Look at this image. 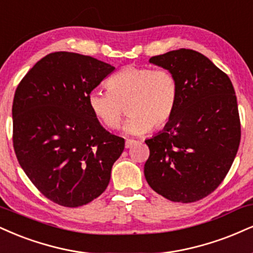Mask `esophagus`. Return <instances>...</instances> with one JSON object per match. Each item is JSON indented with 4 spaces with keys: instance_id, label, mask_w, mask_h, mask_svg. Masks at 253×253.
I'll list each match as a JSON object with an SVG mask.
<instances>
[{
    "instance_id": "obj_1",
    "label": "esophagus",
    "mask_w": 253,
    "mask_h": 253,
    "mask_svg": "<svg viewBox=\"0 0 253 253\" xmlns=\"http://www.w3.org/2000/svg\"><path fill=\"white\" fill-rule=\"evenodd\" d=\"M136 144V140H133V139H127L126 140V148H130L133 147Z\"/></svg>"
}]
</instances>
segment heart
<instances>
[{"label": "heart", "instance_id": "obj_1", "mask_svg": "<svg viewBox=\"0 0 253 253\" xmlns=\"http://www.w3.org/2000/svg\"><path fill=\"white\" fill-rule=\"evenodd\" d=\"M107 89L88 95L93 115L106 128L118 129L126 107L130 117L125 129L135 135L165 127L179 100L178 80L166 68L126 66L109 78Z\"/></svg>", "mask_w": 253, "mask_h": 253}]
</instances>
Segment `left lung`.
Segmentation results:
<instances>
[{
  "label": "left lung",
  "instance_id": "1",
  "mask_svg": "<svg viewBox=\"0 0 253 253\" xmlns=\"http://www.w3.org/2000/svg\"><path fill=\"white\" fill-rule=\"evenodd\" d=\"M150 62L175 75L179 100L165 129L145 141V178L171 202H198L223 182L238 152L242 130L232 82L192 49L169 51Z\"/></svg>",
  "mask_w": 253,
  "mask_h": 253
}]
</instances>
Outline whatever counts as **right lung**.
Masks as SVG:
<instances>
[{
    "mask_svg": "<svg viewBox=\"0 0 253 253\" xmlns=\"http://www.w3.org/2000/svg\"><path fill=\"white\" fill-rule=\"evenodd\" d=\"M115 67L69 51L45 55L24 75L13 101V145L45 198L65 208L90 203L108 186L125 139L94 117L88 95Z\"/></svg>",
    "mask_w": 253,
    "mask_h": 253,
    "instance_id": "add662e5",
    "label": "right lung"
}]
</instances>
